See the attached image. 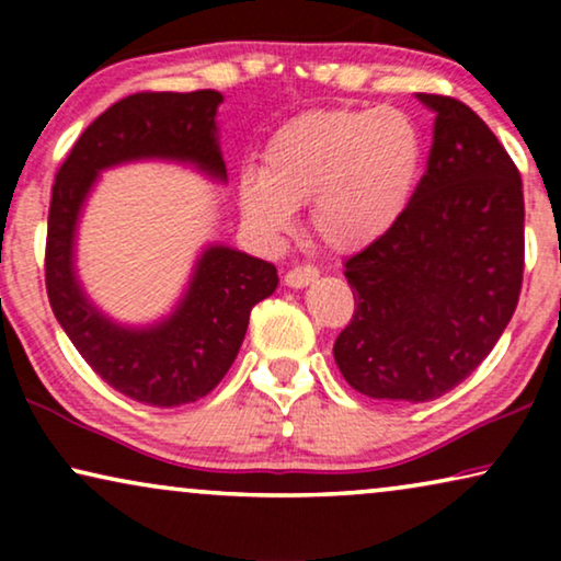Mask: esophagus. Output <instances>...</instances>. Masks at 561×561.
Masks as SVG:
<instances>
[{
  "instance_id": "1",
  "label": "esophagus",
  "mask_w": 561,
  "mask_h": 561,
  "mask_svg": "<svg viewBox=\"0 0 561 561\" xmlns=\"http://www.w3.org/2000/svg\"><path fill=\"white\" fill-rule=\"evenodd\" d=\"M319 278V271L317 267H311V265H298V267H290V271L286 273V286L288 288H306V286H311L313 280Z\"/></svg>"
}]
</instances>
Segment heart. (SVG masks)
<instances>
[{
	"label": "heart",
	"mask_w": 561,
	"mask_h": 561,
	"mask_svg": "<svg viewBox=\"0 0 561 561\" xmlns=\"http://www.w3.org/2000/svg\"><path fill=\"white\" fill-rule=\"evenodd\" d=\"M426 145L393 106H332L296 114L267 137L263 168L237 175V206L257 240L278 242L309 204L313 234L334 252L386 240L424 179Z\"/></svg>",
	"instance_id": "b5f03b06"
}]
</instances>
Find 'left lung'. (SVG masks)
<instances>
[{
	"mask_svg": "<svg viewBox=\"0 0 561 561\" xmlns=\"http://www.w3.org/2000/svg\"><path fill=\"white\" fill-rule=\"evenodd\" d=\"M434 142L409 214L344 263L355 317L334 359L357 393L424 403L490 355L524 280V191L508 152L470 106L416 94Z\"/></svg>",
	"mask_w": 561,
	"mask_h": 561,
	"instance_id": "1",
	"label": "left lung"
}]
</instances>
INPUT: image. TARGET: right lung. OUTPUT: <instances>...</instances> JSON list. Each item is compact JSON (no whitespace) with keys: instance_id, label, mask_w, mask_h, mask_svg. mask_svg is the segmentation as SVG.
Here are the masks:
<instances>
[{"instance_id":"right-lung-1","label":"right lung","mask_w":561,"mask_h":561,"mask_svg":"<svg viewBox=\"0 0 561 561\" xmlns=\"http://www.w3.org/2000/svg\"><path fill=\"white\" fill-rule=\"evenodd\" d=\"M221 102L211 89L122 99L83 129L53 186L45 248L50 309L99 378L158 409L194 403L217 388L242 347L252 306L278 288V271L225 242H206L173 309L148 324H127L83 288L76 265L79 225L102 173L119 165L179 163L227 183Z\"/></svg>"}]
</instances>
